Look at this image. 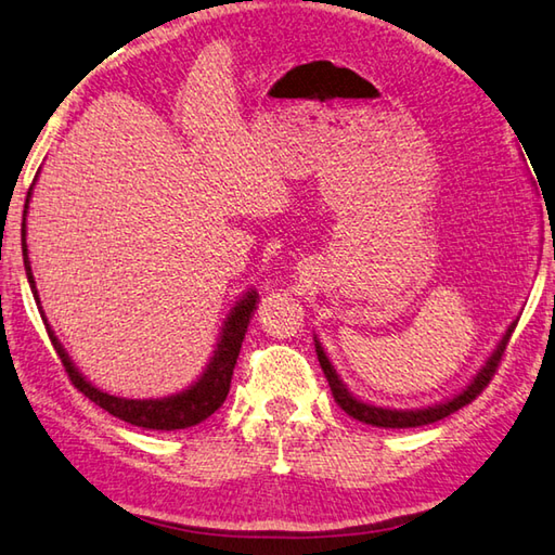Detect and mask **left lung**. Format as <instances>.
Listing matches in <instances>:
<instances>
[{
  "label": "left lung",
  "mask_w": 555,
  "mask_h": 555,
  "mask_svg": "<svg viewBox=\"0 0 555 555\" xmlns=\"http://www.w3.org/2000/svg\"><path fill=\"white\" fill-rule=\"evenodd\" d=\"M516 323L509 325V331L504 333L502 343L496 345V350L492 352L490 360L485 362V367L477 372V377L467 384V387L453 397L446 403H436V406H428V409H416V411H397V409H382V406H372V403H364L360 399H354L350 391L345 389V384L337 377L331 360H327L321 343L315 340V352H318V362H321V367L325 372V379L331 384V391L335 397V403L340 406L347 416H352L357 421H362V424H370V426H377V428H416V426H428V424H436V421L450 416V413H455L457 409L467 406L469 401H475L480 393L485 391L487 384L492 382L496 367H500L502 357L506 345H509V337L514 333Z\"/></svg>",
  "instance_id": "left-lung-1"
}]
</instances>
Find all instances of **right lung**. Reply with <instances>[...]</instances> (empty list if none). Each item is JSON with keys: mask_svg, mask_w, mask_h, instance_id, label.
Returning <instances> with one entry per match:
<instances>
[{"mask_svg": "<svg viewBox=\"0 0 555 555\" xmlns=\"http://www.w3.org/2000/svg\"><path fill=\"white\" fill-rule=\"evenodd\" d=\"M29 198H31V188H29V195H26L24 208H29ZM22 251H24L26 279H29L34 298L39 300L34 286L36 281L31 276L29 255H26V222H22ZM39 311H41V304H39ZM255 311H257V291H249V294L232 308L228 321H224L218 350H215V357L210 360L208 370L203 372V377L195 382L193 387H188L185 391L176 393V397H166V399H121L95 389L78 370H75L68 352L63 350L59 337L53 335L51 325L46 323L43 311H41V318H43L46 333H49L53 343V350L61 357V364L65 367V374H68V379L73 382L75 389L86 393L90 401H95L100 409H105L107 413H112V416H117L121 421H127L131 426L149 428V430H178V428L198 426L201 421L212 416V413L222 406L224 399H228L234 364H237L244 333H247V325L251 321V315H255Z\"/></svg>", "mask_w": 555, "mask_h": 555, "instance_id": "1", "label": "right lung"}]
</instances>
